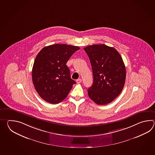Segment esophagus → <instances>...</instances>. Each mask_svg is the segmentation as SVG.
<instances>
[{
    "label": "esophagus",
    "mask_w": 155,
    "mask_h": 155,
    "mask_svg": "<svg viewBox=\"0 0 155 155\" xmlns=\"http://www.w3.org/2000/svg\"><path fill=\"white\" fill-rule=\"evenodd\" d=\"M81 81H82V80L81 79H78V80H76V82H77L78 84H79V83L81 82Z\"/></svg>",
    "instance_id": "obj_1"
}]
</instances>
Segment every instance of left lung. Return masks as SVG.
<instances>
[{
    "instance_id": "8db88e82",
    "label": "left lung",
    "mask_w": 155,
    "mask_h": 155,
    "mask_svg": "<svg viewBox=\"0 0 155 155\" xmlns=\"http://www.w3.org/2000/svg\"><path fill=\"white\" fill-rule=\"evenodd\" d=\"M92 67L94 81L87 90L89 97L98 105L112 102L125 85L126 68L119 52L104 44L84 48Z\"/></svg>"
}]
</instances>
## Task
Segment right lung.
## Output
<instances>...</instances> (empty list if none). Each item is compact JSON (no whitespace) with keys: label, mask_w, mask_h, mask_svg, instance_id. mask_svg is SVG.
Instances as JSON below:
<instances>
[{"label":"right lung","mask_w":155,"mask_h":155,"mask_svg":"<svg viewBox=\"0 0 155 155\" xmlns=\"http://www.w3.org/2000/svg\"><path fill=\"white\" fill-rule=\"evenodd\" d=\"M79 46L54 44L40 50L34 61L32 79L34 87L46 102L56 104L68 95L76 82L70 78L66 64Z\"/></svg>","instance_id":"right-lung-1"}]
</instances>
